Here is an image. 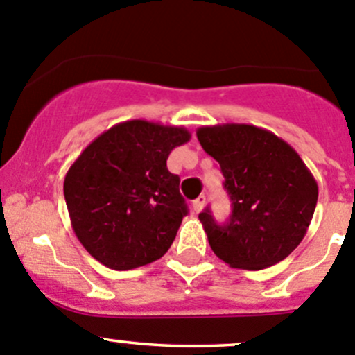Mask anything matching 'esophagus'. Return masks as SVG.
<instances>
[{
  "label": "esophagus",
  "instance_id": "obj_1",
  "mask_svg": "<svg viewBox=\"0 0 355 355\" xmlns=\"http://www.w3.org/2000/svg\"><path fill=\"white\" fill-rule=\"evenodd\" d=\"M204 204H206V198H204V196H199V198L192 202V207H194L196 213H200L204 207Z\"/></svg>",
  "mask_w": 355,
  "mask_h": 355
}]
</instances>
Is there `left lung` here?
I'll list each match as a JSON object with an SVG mask.
<instances>
[{
  "label": "left lung",
  "instance_id": "obj_1",
  "mask_svg": "<svg viewBox=\"0 0 355 355\" xmlns=\"http://www.w3.org/2000/svg\"><path fill=\"white\" fill-rule=\"evenodd\" d=\"M204 151L220 163L232 216L218 225L199 214L211 249L232 268L263 270L302 242L318 202V184L295 149L273 132L245 123L198 128Z\"/></svg>",
  "mask_w": 355,
  "mask_h": 355
}]
</instances>
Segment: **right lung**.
<instances>
[{
	"instance_id": "obj_1",
	"label": "right lung",
	"mask_w": 355,
	"mask_h": 355,
	"mask_svg": "<svg viewBox=\"0 0 355 355\" xmlns=\"http://www.w3.org/2000/svg\"><path fill=\"white\" fill-rule=\"evenodd\" d=\"M189 141L184 127L128 120L103 132L73 161L63 194L71 228L96 261L134 270L170 249L187 204L166 159Z\"/></svg>"
}]
</instances>
